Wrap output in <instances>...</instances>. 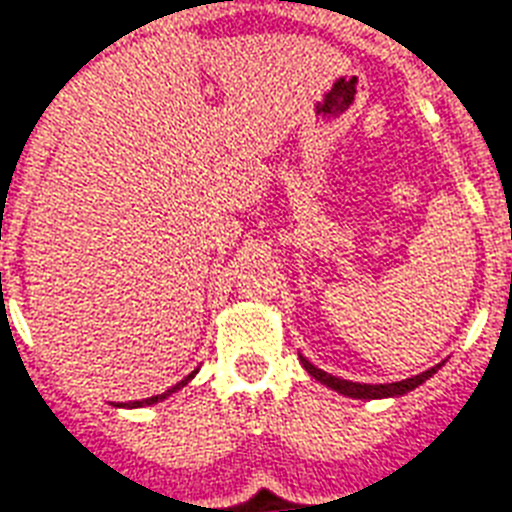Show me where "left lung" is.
I'll return each instance as SVG.
<instances>
[{
  "mask_svg": "<svg viewBox=\"0 0 512 512\" xmlns=\"http://www.w3.org/2000/svg\"><path fill=\"white\" fill-rule=\"evenodd\" d=\"M299 362L304 364V369H307L309 375L315 377L317 382H322V385H328L330 390H338L341 395H349V398H367V401H372V398H398V395H406L409 390L419 388L424 380H429V377L435 375L437 369L442 367V364H437V367L427 369V372H422V375L416 377H406V380L401 382H385V385H367V382H351V380H341V377H333L328 375V372H322V369H317L315 364L307 362L302 354H299Z\"/></svg>",
  "mask_w": 512,
  "mask_h": 512,
  "instance_id": "8db88e82",
  "label": "left lung"
}]
</instances>
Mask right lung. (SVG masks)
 Here are the masks:
<instances>
[{"label":"right lung","mask_w":512,"mask_h":512,"mask_svg":"<svg viewBox=\"0 0 512 512\" xmlns=\"http://www.w3.org/2000/svg\"><path fill=\"white\" fill-rule=\"evenodd\" d=\"M195 375H197V369H195V372H192V375H187V377H184L182 382H176L174 388H171V390H166V393H161V395H153V398H145V401H132V403H122V406H127V409H140V406H153V403L163 401V398H169V395H171V393H176V390H182L184 385H187V382H190L192 377H195Z\"/></svg>","instance_id":"add662e5"}]
</instances>
